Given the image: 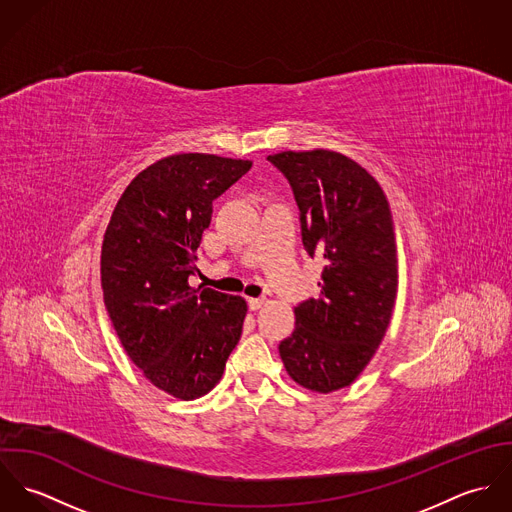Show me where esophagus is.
<instances>
[{
    "label": "esophagus",
    "mask_w": 512,
    "mask_h": 512,
    "mask_svg": "<svg viewBox=\"0 0 512 512\" xmlns=\"http://www.w3.org/2000/svg\"><path fill=\"white\" fill-rule=\"evenodd\" d=\"M264 303H266V299H262V297H250V299H248V307H250L252 311H258Z\"/></svg>",
    "instance_id": "esophagus-1"
}]
</instances>
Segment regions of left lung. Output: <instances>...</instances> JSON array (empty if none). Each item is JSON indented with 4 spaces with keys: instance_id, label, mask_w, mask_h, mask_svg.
Wrapping results in <instances>:
<instances>
[{
    "instance_id": "left-lung-1",
    "label": "left lung",
    "mask_w": 512,
    "mask_h": 512,
    "mask_svg": "<svg viewBox=\"0 0 512 512\" xmlns=\"http://www.w3.org/2000/svg\"><path fill=\"white\" fill-rule=\"evenodd\" d=\"M268 159L292 185L307 254L325 262L319 297L293 307L295 329L280 357L293 382L329 394L357 380L390 325L398 292L390 203L343 153L282 151Z\"/></svg>"
}]
</instances>
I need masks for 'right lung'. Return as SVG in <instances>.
Returning a JSON list of instances; mask_svg holds the SVG:
<instances>
[{
  "label": "right lung",
  "instance_id": "obj_1",
  "mask_svg": "<svg viewBox=\"0 0 512 512\" xmlns=\"http://www.w3.org/2000/svg\"><path fill=\"white\" fill-rule=\"evenodd\" d=\"M252 161L169 155L138 173L108 222L100 278L116 335L147 380L179 400L211 392L242 335L244 297L189 286L213 201Z\"/></svg>",
  "mask_w": 512,
  "mask_h": 512
}]
</instances>
